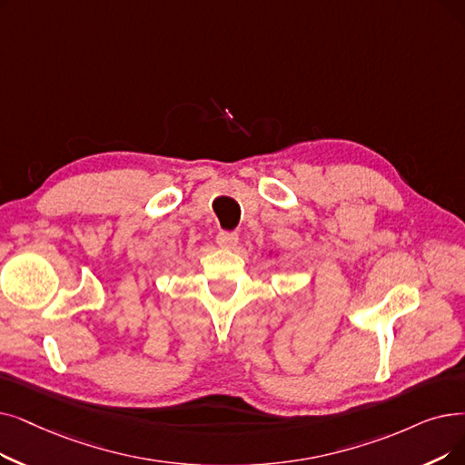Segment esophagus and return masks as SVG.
I'll use <instances>...</instances> for the list:
<instances>
[{
	"instance_id": "obj_1",
	"label": "esophagus",
	"mask_w": 465,
	"mask_h": 465,
	"mask_svg": "<svg viewBox=\"0 0 465 465\" xmlns=\"http://www.w3.org/2000/svg\"><path fill=\"white\" fill-rule=\"evenodd\" d=\"M237 241L239 235L235 232H218L216 235V243L224 249H233L237 245Z\"/></svg>"
}]
</instances>
